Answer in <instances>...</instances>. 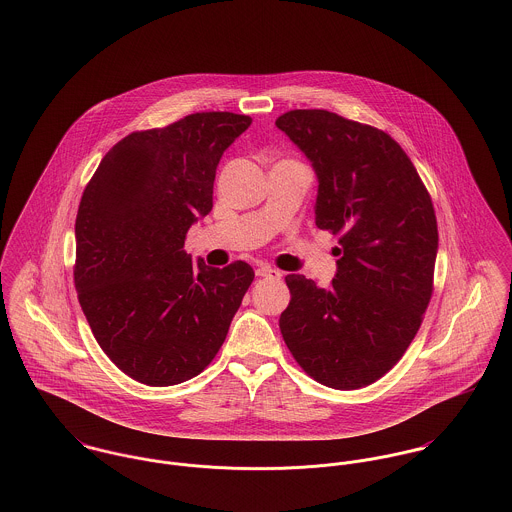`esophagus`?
<instances>
[{"instance_id": "1", "label": "esophagus", "mask_w": 512, "mask_h": 512, "mask_svg": "<svg viewBox=\"0 0 512 512\" xmlns=\"http://www.w3.org/2000/svg\"><path fill=\"white\" fill-rule=\"evenodd\" d=\"M257 277H263V279H281L283 273L277 271V269H271V267H259V269H257Z\"/></svg>"}]
</instances>
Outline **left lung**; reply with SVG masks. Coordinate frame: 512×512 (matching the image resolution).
<instances>
[{"instance_id":"8db88e82","label":"left lung","mask_w":512,"mask_h":512,"mask_svg":"<svg viewBox=\"0 0 512 512\" xmlns=\"http://www.w3.org/2000/svg\"><path fill=\"white\" fill-rule=\"evenodd\" d=\"M275 123L318 176L316 226L340 235L330 288L286 275L284 343L318 383L367 387L397 365L432 298V198L402 147L377 127L326 110H292Z\"/></svg>"}]
</instances>
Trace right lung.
Wrapping results in <instances>:
<instances>
[{
    "instance_id": "right-lung-1",
    "label": "right lung",
    "mask_w": 512,
    "mask_h": 512,
    "mask_svg": "<svg viewBox=\"0 0 512 512\" xmlns=\"http://www.w3.org/2000/svg\"><path fill=\"white\" fill-rule=\"evenodd\" d=\"M249 115L190 114L108 151L76 216L74 284L104 353L131 379L171 387L202 373L228 336L253 269L192 263L190 226L212 210L216 169Z\"/></svg>"
}]
</instances>
